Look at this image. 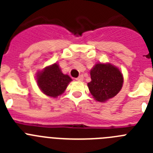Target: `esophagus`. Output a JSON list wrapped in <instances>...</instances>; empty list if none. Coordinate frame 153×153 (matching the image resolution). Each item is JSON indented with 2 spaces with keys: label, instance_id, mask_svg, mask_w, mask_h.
<instances>
[{
  "label": "esophagus",
  "instance_id": "esophagus-1",
  "mask_svg": "<svg viewBox=\"0 0 153 153\" xmlns=\"http://www.w3.org/2000/svg\"><path fill=\"white\" fill-rule=\"evenodd\" d=\"M76 79L77 81H83V75L79 76H78V77L76 78Z\"/></svg>",
  "mask_w": 153,
  "mask_h": 153
}]
</instances>
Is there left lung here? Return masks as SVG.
<instances>
[{"label":"left lung","instance_id":"8db88e82","mask_svg":"<svg viewBox=\"0 0 153 153\" xmlns=\"http://www.w3.org/2000/svg\"><path fill=\"white\" fill-rule=\"evenodd\" d=\"M90 76L91 81L87 86L97 101L105 102L114 97L122 89V73L110 63H97L90 70Z\"/></svg>","mask_w":153,"mask_h":153}]
</instances>
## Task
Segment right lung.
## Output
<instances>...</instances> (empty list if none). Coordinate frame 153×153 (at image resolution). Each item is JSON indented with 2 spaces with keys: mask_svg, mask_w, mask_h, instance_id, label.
Returning <instances> with one entry per match:
<instances>
[{
  "mask_svg": "<svg viewBox=\"0 0 153 153\" xmlns=\"http://www.w3.org/2000/svg\"><path fill=\"white\" fill-rule=\"evenodd\" d=\"M72 79L63 74L59 65L54 63L37 73L36 82L39 88L47 96L56 97L61 95L67 89Z\"/></svg>",
  "mask_w": 153,
  "mask_h": 153,
  "instance_id": "right-lung-1",
  "label": "right lung"
}]
</instances>
